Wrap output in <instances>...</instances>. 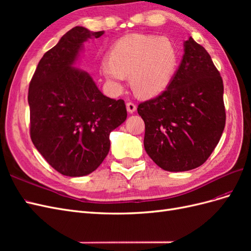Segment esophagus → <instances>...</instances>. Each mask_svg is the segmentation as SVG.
I'll use <instances>...</instances> for the list:
<instances>
[{"label": "esophagus", "instance_id": "obj_1", "mask_svg": "<svg viewBox=\"0 0 251 251\" xmlns=\"http://www.w3.org/2000/svg\"><path fill=\"white\" fill-rule=\"evenodd\" d=\"M126 110L130 114H133L136 111V104L134 102H126Z\"/></svg>", "mask_w": 251, "mask_h": 251}]
</instances>
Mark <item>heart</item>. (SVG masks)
<instances>
[{"label": "heart", "instance_id": "heart-1", "mask_svg": "<svg viewBox=\"0 0 251 251\" xmlns=\"http://www.w3.org/2000/svg\"><path fill=\"white\" fill-rule=\"evenodd\" d=\"M179 65V49L166 36L132 34L119 40L101 62L103 76L115 90L124 88L126 76L136 94L151 97L170 86Z\"/></svg>", "mask_w": 251, "mask_h": 251}]
</instances>
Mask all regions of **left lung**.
I'll return each instance as SVG.
<instances>
[{
  "mask_svg": "<svg viewBox=\"0 0 251 251\" xmlns=\"http://www.w3.org/2000/svg\"><path fill=\"white\" fill-rule=\"evenodd\" d=\"M223 91L208 52L188 37L170 86L138 105L151 160L168 172L194 170L206 161L225 126Z\"/></svg>",
  "mask_w": 251,
  "mask_h": 251,
  "instance_id": "left-lung-1",
  "label": "left lung"
}]
</instances>
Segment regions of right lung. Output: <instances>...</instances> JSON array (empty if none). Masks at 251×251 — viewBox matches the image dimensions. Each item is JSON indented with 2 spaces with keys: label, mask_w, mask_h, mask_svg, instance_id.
<instances>
[{
  "label": "right lung",
  "mask_w": 251,
  "mask_h": 251,
  "mask_svg": "<svg viewBox=\"0 0 251 251\" xmlns=\"http://www.w3.org/2000/svg\"><path fill=\"white\" fill-rule=\"evenodd\" d=\"M76 26L45 53L30 81V136L36 150L64 176L94 172L110 151V133L126 119L123 100H112L91 75L75 67L83 43L98 39Z\"/></svg>",
  "instance_id": "add662e5"
}]
</instances>
